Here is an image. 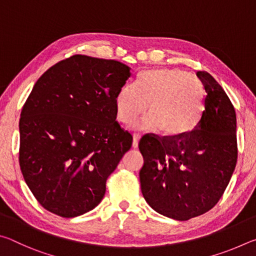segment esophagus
I'll return each mask as SVG.
<instances>
[{
  "label": "esophagus",
  "mask_w": 256,
  "mask_h": 256,
  "mask_svg": "<svg viewBox=\"0 0 256 256\" xmlns=\"http://www.w3.org/2000/svg\"><path fill=\"white\" fill-rule=\"evenodd\" d=\"M138 140H140V136H138V134H133V142H132L133 148H138Z\"/></svg>",
  "instance_id": "obj_1"
}]
</instances>
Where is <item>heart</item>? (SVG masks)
Instances as JSON below:
<instances>
[{"label": "heart", "instance_id": "obj_1", "mask_svg": "<svg viewBox=\"0 0 256 256\" xmlns=\"http://www.w3.org/2000/svg\"><path fill=\"white\" fill-rule=\"evenodd\" d=\"M204 90L196 76L180 68H148L140 72L134 84H125L116 96V115L120 122L134 124L146 131L162 128L166 136H180L196 126L203 110ZM150 106H148V104Z\"/></svg>", "mask_w": 256, "mask_h": 256}]
</instances>
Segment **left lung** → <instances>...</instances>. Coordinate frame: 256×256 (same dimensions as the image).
<instances>
[{
    "instance_id": "left-lung-1",
    "label": "left lung",
    "mask_w": 256,
    "mask_h": 256,
    "mask_svg": "<svg viewBox=\"0 0 256 256\" xmlns=\"http://www.w3.org/2000/svg\"><path fill=\"white\" fill-rule=\"evenodd\" d=\"M196 76L206 94L196 126L180 136L146 134L138 144L144 198L158 214L180 222L218 203L237 162L235 108L214 76Z\"/></svg>"
}]
</instances>
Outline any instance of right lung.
Segmentation results:
<instances>
[{"instance_id": "obj_1", "label": "right lung", "mask_w": 256, "mask_h": 256, "mask_svg": "<svg viewBox=\"0 0 256 256\" xmlns=\"http://www.w3.org/2000/svg\"><path fill=\"white\" fill-rule=\"evenodd\" d=\"M131 76L114 60L73 55L34 84L21 110L19 164L40 204L63 218L96 208L132 146L116 120V96Z\"/></svg>"}]
</instances>
